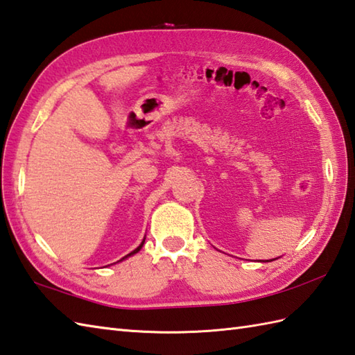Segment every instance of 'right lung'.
I'll list each match as a JSON object with an SVG mask.
<instances>
[{"instance_id":"right-lung-1","label":"right lung","mask_w":355,"mask_h":355,"mask_svg":"<svg viewBox=\"0 0 355 355\" xmlns=\"http://www.w3.org/2000/svg\"><path fill=\"white\" fill-rule=\"evenodd\" d=\"M144 241H146V239L143 240V243H141V244H139V246H138V248H137L135 250H132L129 255H125V257H123V258L120 259V261H123V259H125V258H128V257H130V255H133V254H137V252H139V250H141V248H143V246H144Z\"/></svg>"}]
</instances>
